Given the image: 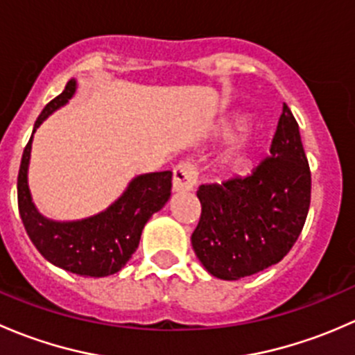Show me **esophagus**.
Returning a JSON list of instances; mask_svg holds the SVG:
<instances>
[{
    "label": "esophagus",
    "mask_w": 355,
    "mask_h": 355,
    "mask_svg": "<svg viewBox=\"0 0 355 355\" xmlns=\"http://www.w3.org/2000/svg\"><path fill=\"white\" fill-rule=\"evenodd\" d=\"M198 184V171H196L194 164L187 163H178L173 168V192H189L194 189V185Z\"/></svg>",
    "instance_id": "obj_1"
}]
</instances>
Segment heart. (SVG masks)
Segmentation results:
<instances>
[{"label":"heart","instance_id":"1","mask_svg":"<svg viewBox=\"0 0 355 355\" xmlns=\"http://www.w3.org/2000/svg\"><path fill=\"white\" fill-rule=\"evenodd\" d=\"M245 146H247V139L242 135L241 139L237 141L235 148L228 153L227 157H225V164H227L230 170L239 171L241 168H244L245 164Z\"/></svg>","mask_w":355,"mask_h":355}]
</instances>
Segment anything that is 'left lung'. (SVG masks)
<instances>
[{
    "mask_svg": "<svg viewBox=\"0 0 355 355\" xmlns=\"http://www.w3.org/2000/svg\"><path fill=\"white\" fill-rule=\"evenodd\" d=\"M191 242L213 277L239 280L280 263L302 232L311 204V170L299 125L284 105L270 156L247 177L204 184Z\"/></svg>",
    "mask_w": 355,
    "mask_h": 355,
    "instance_id": "1",
    "label": "left lung"
}]
</instances>
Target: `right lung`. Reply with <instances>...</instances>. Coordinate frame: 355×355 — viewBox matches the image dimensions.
<instances>
[{"instance_id":"1","label":"right lung","mask_w":355,"mask_h":355,"mask_svg":"<svg viewBox=\"0 0 355 355\" xmlns=\"http://www.w3.org/2000/svg\"><path fill=\"white\" fill-rule=\"evenodd\" d=\"M75 89L77 80L71 78L35 120L19 170V211L32 244L49 263L80 277L99 278L120 271L135 252L144 225L170 199L171 171L139 175L108 209L91 218L55 221L42 216L32 202L27 184L32 137L53 111L67 105Z\"/></svg>"}]
</instances>
